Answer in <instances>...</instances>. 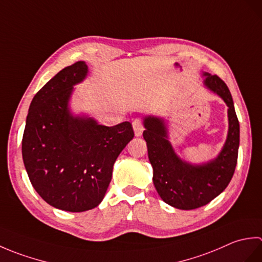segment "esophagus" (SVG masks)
Instances as JSON below:
<instances>
[{
	"mask_svg": "<svg viewBox=\"0 0 262 262\" xmlns=\"http://www.w3.org/2000/svg\"><path fill=\"white\" fill-rule=\"evenodd\" d=\"M133 129H134V134L136 137H140L143 134L144 127H143L141 119H135L134 121H133Z\"/></svg>",
	"mask_w": 262,
	"mask_h": 262,
	"instance_id": "esophagus-1",
	"label": "esophagus"
}]
</instances>
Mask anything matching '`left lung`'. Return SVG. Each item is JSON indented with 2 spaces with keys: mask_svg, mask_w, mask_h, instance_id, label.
I'll return each mask as SVG.
<instances>
[{
  "mask_svg": "<svg viewBox=\"0 0 262 262\" xmlns=\"http://www.w3.org/2000/svg\"><path fill=\"white\" fill-rule=\"evenodd\" d=\"M204 86L217 94L227 105L229 130L219 155L202 164L182 160L169 141L164 118L146 116L143 119L148 160L153 168V183L160 197L172 207L190 210L207 205L229 185L237 162L240 125L229 88L217 75L203 72Z\"/></svg>",
  "mask_w": 262,
  "mask_h": 262,
  "instance_id": "left-lung-1",
  "label": "left lung"
}]
</instances>
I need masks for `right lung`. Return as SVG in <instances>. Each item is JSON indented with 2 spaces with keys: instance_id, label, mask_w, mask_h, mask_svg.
I'll return each instance as SVG.
<instances>
[{
  "instance_id": "obj_1",
  "label": "right lung",
  "mask_w": 262,
  "mask_h": 262,
  "mask_svg": "<svg viewBox=\"0 0 262 262\" xmlns=\"http://www.w3.org/2000/svg\"><path fill=\"white\" fill-rule=\"evenodd\" d=\"M85 62L68 66L33 97L22 137V159L35 190L55 208L80 213L102 202L117 158L134 132L129 121L113 127L74 115V85L88 76Z\"/></svg>"
}]
</instances>
